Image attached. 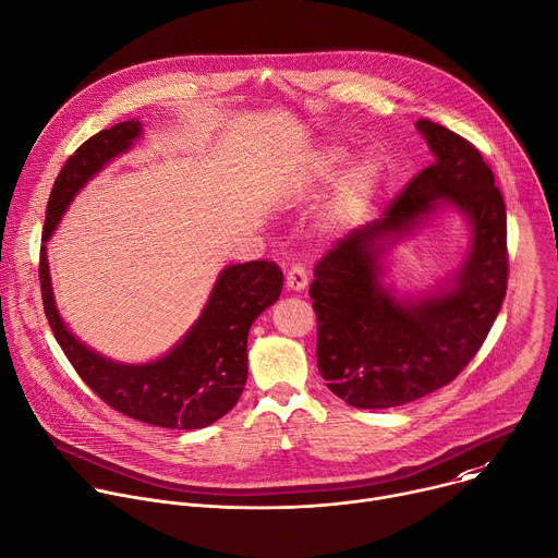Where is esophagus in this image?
Returning <instances> with one entry per match:
<instances>
[{
  "mask_svg": "<svg viewBox=\"0 0 558 558\" xmlns=\"http://www.w3.org/2000/svg\"><path fill=\"white\" fill-rule=\"evenodd\" d=\"M308 284V276H306V269L302 265H291L287 269V287L291 291H304Z\"/></svg>",
  "mask_w": 558,
  "mask_h": 558,
  "instance_id": "1",
  "label": "esophagus"
}]
</instances>
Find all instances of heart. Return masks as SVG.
Wrapping results in <instances>:
<instances>
[{
  "instance_id": "1",
  "label": "heart",
  "mask_w": 558,
  "mask_h": 558,
  "mask_svg": "<svg viewBox=\"0 0 558 558\" xmlns=\"http://www.w3.org/2000/svg\"><path fill=\"white\" fill-rule=\"evenodd\" d=\"M347 161V149L331 147L315 158V163L306 177L308 185H323L333 181L342 163ZM379 166L373 158H362L342 177L336 194V216L342 220L360 216L373 201L379 187Z\"/></svg>"
}]
</instances>
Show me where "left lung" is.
Here are the masks:
<instances>
[{
  "label": "left lung",
  "mask_w": 558,
  "mask_h": 558,
  "mask_svg": "<svg viewBox=\"0 0 558 558\" xmlns=\"http://www.w3.org/2000/svg\"><path fill=\"white\" fill-rule=\"evenodd\" d=\"M435 161L384 211L315 265L317 368L355 409H392L450 384L482 349L508 289L506 203L482 151L420 119ZM444 206L471 225L469 256L448 288L397 299L380 284V256Z\"/></svg>",
  "instance_id": "8db88e82"
}]
</instances>
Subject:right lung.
<instances>
[{"mask_svg":"<svg viewBox=\"0 0 558 558\" xmlns=\"http://www.w3.org/2000/svg\"><path fill=\"white\" fill-rule=\"evenodd\" d=\"M141 132L134 119L101 130L61 168L41 233V300L65 357L108 407L143 424L196 430L229 413L245 388L250 329L282 291V271L276 263L252 260L225 267L192 329L168 355L147 364H121L78 342L63 325L50 287L46 243L63 211L104 166L134 145Z\"/></svg>","mask_w":558,"mask_h":558,"instance_id":"add662e5","label":"right lung"}]
</instances>
